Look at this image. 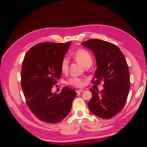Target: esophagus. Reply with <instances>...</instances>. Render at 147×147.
<instances>
[{
    "instance_id": "34e87169",
    "label": "esophagus",
    "mask_w": 147,
    "mask_h": 147,
    "mask_svg": "<svg viewBox=\"0 0 147 147\" xmlns=\"http://www.w3.org/2000/svg\"><path fill=\"white\" fill-rule=\"evenodd\" d=\"M83 92V89H79V90H76V92L78 94H79V93H81V92Z\"/></svg>"
}]
</instances>
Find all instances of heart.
I'll use <instances>...</instances> for the list:
<instances>
[{"instance_id":"heart-1","label":"heart","mask_w":147,"mask_h":147,"mask_svg":"<svg viewBox=\"0 0 147 147\" xmlns=\"http://www.w3.org/2000/svg\"><path fill=\"white\" fill-rule=\"evenodd\" d=\"M74 59L80 63L84 67L87 66H90L92 64V57L90 53L85 49H79L75 52L73 55ZM69 65V58L68 57H64L61 61V71L65 73L68 71ZM67 83L69 85H71L76 88H80L83 86L84 81L83 79L73 78L69 79Z\"/></svg>"}]
</instances>
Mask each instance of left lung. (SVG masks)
I'll use <instances>...</instances> for the list:
<instances>
[{
    "instance_id": "1",
    "label": "left lung",
    "mask_w": 147,
    "mask_h": 147,
    "mask_svg": "<svg viewBox=\"0 0 147 147\" xmlns=\"http://www.w3.org/2000/svg\"><path fill=\"white\" fill-rule=\"evenodd\" d=\"M82 45L93 52L96 60V80L93 79L92 83L104 82L101 92L90 89L92 97L88 103L89 110L101 119L112 118L123 109L129 94L130 84L126 60L120 49L110 42L90 39Z\"/></svg>"
}]
</instances>
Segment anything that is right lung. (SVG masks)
Masks as SVG:
<instances>
[{
    "mask_svg": "<svg viewBox=\"0 0 147 147\" xmlns=\"http://www.w3.org/2000/svg\"><path fill=\"white\" fill-rule=\"evenodd\" d=\"M71 43L37 44L29 49L23 60L22 89L30 110L42 121L58 123L71 109L75 90L64 87L59 94L52 92L61 76V61Z\"/></svg>",
    "mask_w": 147,
    "mask_h": 147,
    "instance_id": "obj_1",
    "label": "right lung"
}]
</instances>
